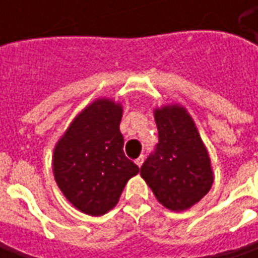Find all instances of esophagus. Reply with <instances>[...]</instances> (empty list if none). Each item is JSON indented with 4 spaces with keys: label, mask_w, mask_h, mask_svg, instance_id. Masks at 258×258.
<instances>
[{
    "label": "esophagus",
    "mask_w": 258,
    "mask_h": 258,
    "mask_svg": "<svg viewBox=\"0 0 258 258\" xmlns=\"http://www.w3.org/2000/svg\"><path fill=\"white\" fill-rule=\"evenodd\" d=\"M144 159H145V156L144 155H141V156H139V158H138L135 162H136V165H138V166H142V164H144Z\"/></svg>",
    "instance_id": "esophagus-1"
}]
</instances>
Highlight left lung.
<instances>
[{"label":"left lung","mask_w":258,"mask_h":258,"mask_svg":"<svg viewBox=\"0 0 258 258\" xmlns=\"http://www.w3.org/2000/svg\"><path fill=\"white\" fill-rule=\"evenodd\" d=\"M154 114L159 142L141 166V176L165 208L185 211L211 189V159L185 107L166 104Z\"/></svg>","instance_id":"8db88e82"}]
</instances>
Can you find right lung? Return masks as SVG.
Returning <instances> with one entry per match:
<instances>
[{
  "label": "right lung",
  "mask_w": 258,
  "mask_h": 258,
  "mask_svg": "<svg viewBox=\"0 0 258 258\" xmlns=\"http://www.w3.org/2000/svg\"><path fill=\"white\" fill-rule=\"evenodd\" d=\"M120 120L122 104L97 99L76 116L55 145V182L82 213L99 217L112 210L126 182L139 172L124 156Z\"/></svg>",
  "instance_id": "right-lung-1"
}]
</instances>
